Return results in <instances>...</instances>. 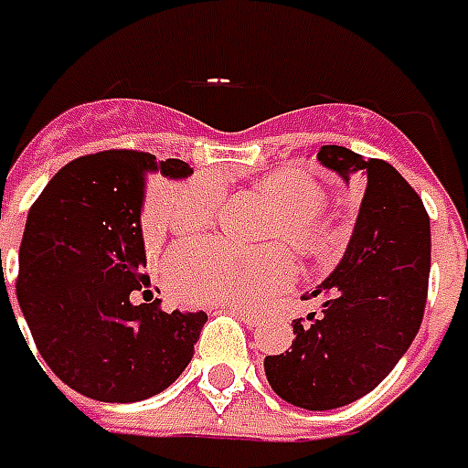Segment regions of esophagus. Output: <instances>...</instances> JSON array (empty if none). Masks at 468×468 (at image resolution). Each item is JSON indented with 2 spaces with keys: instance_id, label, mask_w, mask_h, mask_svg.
Masks as SVG:
<instances>
[{
  "instance_id": "34e87169",
  "label": "esophagus",
  "mask_w": 468,
  "mask_h": 468,
  "mask_svg": "<svg viewBox=\"0 0 468 468\" xmlns=\"http://www.w3.org/2000/svg\"><path fill=\"white\" fill-rule=\"evenodd\" d=\"M222 309L224 312H231L234 316H239L244 324H258V321H261V314L246 312V309H241V306H222Z\"/></svg>"
}]
</instances>
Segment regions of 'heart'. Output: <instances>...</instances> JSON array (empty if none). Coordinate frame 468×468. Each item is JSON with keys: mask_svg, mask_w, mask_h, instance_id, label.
I'll return each mask as SVG.
<instances>
[{"mask_svg": "<svg viewBox=\"0 0 468 468\" xmlns=\"http://www.w3.org/2000/svg\"><path fill=\"white\" fill-rule=\"evenodd\" d=\"M258 193L278 210L272 234H282L306 251H319L326 239L316 222L324 193L309 176L297 169L275 171L258 181ZM219 207V181L197 178L174 200L171 224L181 234H200L215 224ZM166 275L176 292L193 302L258 306L292 282L294 263L282 246L251 251L227 241H190L169 253Z\"/></svg>", "mask_w": 468, "mask_h": 468, "instance_id": "obj_1", "label": "heart"}]
</instances>
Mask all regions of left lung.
<instances>
[{
    "label": "left lung",
    "instance_id": "1",
    "mask_svg": "<svg viewBox=\"0 0 468 468\" xmlns=\"http://www.w3.org/2000/svg\"><path fill=\"white\" fill-rule=\"evenodd\" d=\"M321 166L365 183L347 249L319 287V312L294 319L292 347L268 355L265 377L282 401L331 410L369 394L396 367L423 321L430 275V217L391 164L324 144Z\"/></svg>",
    "mask_w": 468,
    "mask_h": 468
}]
</instances>
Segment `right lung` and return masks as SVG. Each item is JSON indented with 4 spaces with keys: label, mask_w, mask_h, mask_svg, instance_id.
<instances>
[{
    "label": "right lung",
    "mask_w": 468,
    "mask_h": 468,
    "mask_svg": "<svg viewBox=\"0 0 468 468\" xmlns=\"http://www.w3.org/2000/svg\"><path fill=\"white\" fill-rule=\"evenodd\" d=\"M190 174L181 159L96 152L62 166L28 212L18 304L45 365L93 401H144L193 360L207 314L164 312L159 299L136 302L149 287L144 188L152 176L181 181Z\"/></svg>",
    "instance_id": "add662e5"
}]
</instances>
